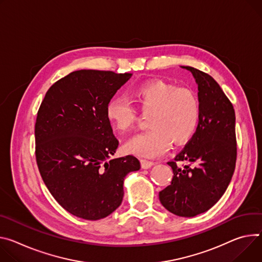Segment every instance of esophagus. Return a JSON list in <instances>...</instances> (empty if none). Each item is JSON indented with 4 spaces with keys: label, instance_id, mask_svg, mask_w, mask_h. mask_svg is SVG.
Here are the masks:
<instances>
[{
    "label": "esophagus",
    "instance_id": "1",
    "mask_svg": "<svg viewBox=\"0 0 262 262\" xmlns=\"http://www.w3.org/2000/svg\"><path fill=\"white\" fill-rule=\"evenodd\" d=\"M152 165H154V162H152V161H149V160H146V159H142V160H141V166H142V168L147 169V168H150Z\"/></svg>",
    "mask_w": 262,
    "mask_h": 262
}]
</instances>
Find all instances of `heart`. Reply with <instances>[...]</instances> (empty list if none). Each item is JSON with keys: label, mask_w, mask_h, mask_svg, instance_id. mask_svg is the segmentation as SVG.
Wrapping results in <instances>:
<instances>
[{"label": "heart", "mask_w": 262, "mask_h": 262, "mask_svg": "<svg viewBox=\"0 0 262 262\" xmlns=\"http://www.w3.org/2000/svg\"><path fill=\"white\" fill-rule=\"evenodd\" d=\"M130 97L142 113L150 112L146 120L149 128L127 142L126 152L157 157L167 150L170 142L182 145L195 134L201 106L193 91L163 80H151L134 88ZM106 118L115 129L127 133L136 125L138 114L128 100L118 97L107 103Z\"/></svg>", "instance_id": "b5f03b06"}]
</instances>
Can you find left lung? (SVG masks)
<instances>
[{
	"label": "left lung",
	"instance_id": "left-lung-1",
	"mask_svg": "<svg viewBox=\"0 0 262 262\" xmlns=\"http://www.w3.org/2000/svg\"><path fill=\"white\" fill-rule=\"evenodd\" d=\"M182 68L190 71L198 83L201 117L193 137L168 162L173 178L159 192V199L176 215L192 217L220 201L233 177L237 158L235 111L213 77L192 67Z\"/></svg>",
	"mask_w": 262,
	"mask_h": 262
}]
</instances>
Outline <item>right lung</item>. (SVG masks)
Here are the masks:
<instances>
[{"instance_id": "right-lung-1", "label": "right lung", "mask_w": 262, "mask_h": 262, "mask_svg": "<svg viewBox=\"0 0 262 262\" xmlns=\"http://www.w3.org/2000/svg\"><path fill=\"white\" fill-rule=\"evenodd\" d=\"M132 74L79 70L47 91L35 121V158L56 202L73 215L97 221L123 200V181L140 169L128 155L112 159L119 145L106 105Z\"/></svg>"}]
</instances>
